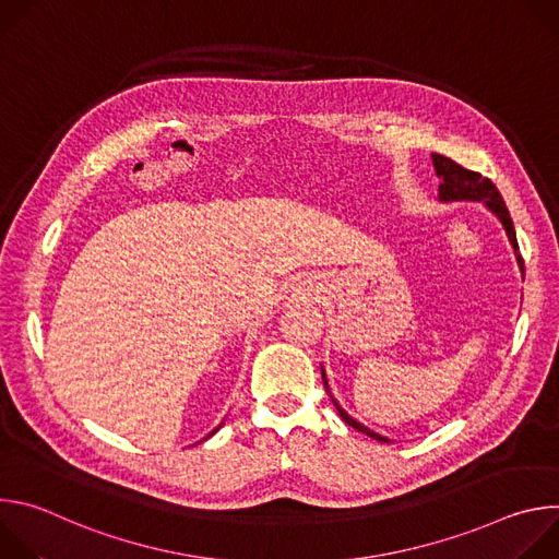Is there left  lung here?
<instances>
[{
	"mask_svg": "<svg viewBox=\"0 0 559 559\" xmlns=\"http://www.w3.org/2000/svg\"><path fill=\"white\" fill-rule=\"evenodd\" d=\"M431 158H433L436 175L442 179V183H440V188H438V199L444 201V203H449V201H483V203L500 218V223H502V227H504V231H507V236H509V241H511V246H513L518 265H520V270L524 272V261H522V257H520V248H518V238H515V227H513L511 214H509V210H507V203H504L502 194H500L498 188L493 186V181H491V179H485L480 173H473V170L462 168L460 164L453 162V158H449V156H444V154H431ZM323 380H325V386H328L325 369H323ZM328 389H330V386H328ZM332 401H334V397H332ZM334 407L338 409L341 418H343L349 427H354L356 431L367 433L369 438H373V440H378V442H391L389 438H384V436H380V433L367 429V427L360 425L358 420H354L336 401H334Z\"/></svg>",
	"mask_w": 559,
	"mask_h": 559,
	"instance_id": "8db88e82",
	"label": "left lung"
}]
</instances>
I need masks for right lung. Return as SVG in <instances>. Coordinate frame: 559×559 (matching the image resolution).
I'll list each match as a JSON object with an SVG mask.
<instances>
[{
  "instance_id": "1",
  "label": "right lung",
  "mask_w": 559,
  "mask_h": 559,
  "mask_svg": "<svg viewBox=\"0 0 559 559\" xmlns=\"http://www.w3.org/2000/svg\"><path fill=\"white\" fill-rule=\"evenodd\" d=\"M218 427H221V425H218ZM218 427H216V429H214V431H212V433H210V436H214V433H216V431H218ZM210 436H207V438H210Z\"/></svg>"
}]
</instances>
